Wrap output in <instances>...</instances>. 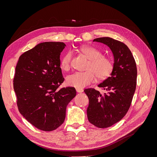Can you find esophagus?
I'll use <instances>...</instances> for the list:
<instances>
[{
  "label": "esophagus",
  "mask_w": 157,
  "mask_h": 157,
  "mask_svg": "<svg viewBox=\"0 0 157 157\" xmlns=\"http://www.w3.org/2000/svg\"><path fill=\"white\" fill-rule=\"evenodd\" d=\"M76 90H77V92L78 93H82L84 91V90L82 88H77Z\"/></svg>",
  "instance_id": "34e87169"
}]
</instances>
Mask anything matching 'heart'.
Segmentation results:
<instances>
[{
    "mask_svg": "<svg viewBox=\"0 0 157 157\" xmlns=\"http://www.w3.org/2000/svg\"><path fill=\"white\" fill-rule=\"evenodd\" d=\"M80 52L89 59L84 72H75L69 75L66 82L70 86L82 88L94 81L96 76L99 80L107 78L113 71L114 65L112 60L102 52L93 46L85 45L80 47ZM72 54L69 52L61 60V68L68 71L71 67Z\"/></svg>",
    "mask_w": 157,
    "mask_h": 157,
    "instance_id": "b5f03b06",
    "label": "heart"
}]
</instances>
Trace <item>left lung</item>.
Wrapping results in <instances>:
<instances>
[{"label":"left lung","instance_id":"left-lung-1","mask_svg":"<svg viewBox=\"0 0 157 157\" xmlns=\"http://www.w3.org/2000/svg\"><path fill=\"white\" fill-rule=\"evenodd\" d=\"M93 41L108 46L115 59L111 77L98 85L105 92L101 94L94 88L84 90L89 99V122L105 128L119 122L129 110L136 88L137 71L134 56L123 42L110 37L97 38Z\"/></svg>","mask_w":157,"mask_h":157}]
</instances>
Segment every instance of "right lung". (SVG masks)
Masks as SVG:
<instances>
[{
  "label": "right lung",
  "instance_id": "right-lung-1",
  "mask_svg": "<svg viewBox=\"0 0 157 157\" xmlns=\"http://www.w3.org/2000/svg\"><path fill=\"white\" fill-rule=\"evenodd\" d=\"M63 42H45L22 54L13 80L19 111L38 129L50 132L63 124L69 103L77 92L59 88L64 81L60 67Z\"/></svg>",
  "mask_w": 157,
  "mask_h": 157
}]
</instances>
